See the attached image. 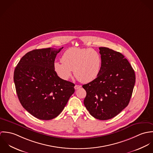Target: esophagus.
<instances>
[{
    "label": "esophagus",
    "mask_w": 153,
    "mask_h": 153,
    "mask_svg": "<svg viewBox=\"0 0 153 153\" xmlns=\"http://www.w3.org/2000/svg\"><path fill=\"white\" fill-rule=\"evenodd\" d=\"M81 87V85H75V89H79V88H80Z\"/></svg>",
    "instance_id": "esophagus-1"
}]
</instances>
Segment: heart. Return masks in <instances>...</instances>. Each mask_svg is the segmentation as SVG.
<instances>
[{"label": "heart", "mask_w": 153, "mask_h": 153, "mask_svg": "<svg viewBox=\"0 0 153 153\" xmlns=\"http://www.w3.org/2000/svg\"><path fill=\"white\" fill-rule=\"evenodd\" d=\"M61 61L54 63V69L58 75L67 80L74 71L75 77L82 83L95 80L98 76L102 66L100 53L91 48H70L62 55Z\"/></svg>", "instance_id": "heart-1"}]
</instances>
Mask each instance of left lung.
Returning a JSON list of instances; mask_svg holds the SVG:
<instances>
[{"label":"left lung","instance_id":"8db88e82","mask_svg":"<svg viewBox=\"0 0 153 153\" xmlns=\"http://www.w3.org/2000/svg\"><path fill=\"white\" fill-rule=\"evenodd\" d=\"M102 66L98 76L82 85L84 104L89 114L100 120L111 119L129 104L135 82L134 69L120 52L100 47Z\"/></svg>","mask_w":153,"mask_h":153}]
</instances>
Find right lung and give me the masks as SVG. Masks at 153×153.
<instances>
[{"instance_id":"1","label":"right lung","mask_w":153,"mask_h":153,"mask_svg":"<svg viewBox=\"0 0 153 153\" xmlns=\"http://www.w3.org/2000/svg\"><path fill=\"white\" fill-rule=\"evenodd\" d=\"M62 48L31 51L15 69L19 100L25 109L39 120L56 117L75 92L74 84L60 78L54 69L55 58Z\"/></svg>"}]
</instances>
